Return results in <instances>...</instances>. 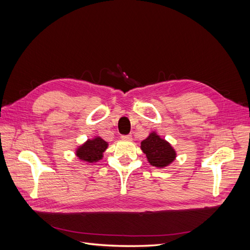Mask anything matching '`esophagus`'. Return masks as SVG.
<instances>
[{"label": "esophagus", "instance_id": "1", "mask_svg": "<svg viewBox=\"0 0 250 250\" xmlns=\"http://www.w3.org/2000/svg\"><path fill=\"white\" fill-rule=\"evenodd\" d=\"M121 139H122L123 141H128V142H130L131 140H132V137L130 134H127V135H122V137H121Z\"/></svg>", "mask_w": 250, "mask_h": 250}]
</instances>
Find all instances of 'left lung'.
Wrapping results in <instances>:
<instances>
[{"instance_id":"left-lung-1","label":"left lung","mask_w":250,"mask_h":250,"mask_svg":"<svg viewBox=\"0 0 250 250\" xmlns=\"http://www.w3.org/2000/svg\"><path fill=\"white\" fill-rule=\"evenodd\" d=\"M141 149L146 154L151 166L156 168H165L174 162L176 152L166 140L162 139L156 132H151L148 138L142 141Z\"/></svg>"}]
</instances>
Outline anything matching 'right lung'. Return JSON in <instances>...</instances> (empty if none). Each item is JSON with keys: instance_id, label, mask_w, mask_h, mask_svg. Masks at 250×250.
<instances>
[{"instance_id": "obj_1", "label": "right lung", "mask_w": 250, "mask_h": 250, "mask_svg": "<svg viewBox=\"0 0 250 250\" xmlns=\"http://www.w3.org/2000/svg\"><path fill=\"white\" fill-rule=\"evenodd\" d=\"M108 147V143L100 137H95L92 140H87L76 150V155L80 161L85 163H97L103 157V152Z\"/></svg>"}]
</instances>
